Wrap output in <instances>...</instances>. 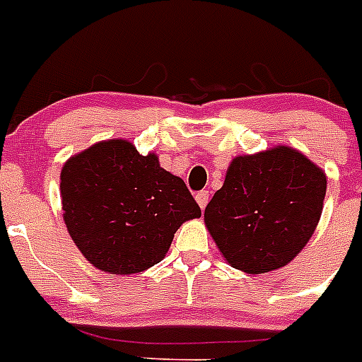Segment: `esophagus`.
I'll return each mask as SVG.
<instances>
[{
    "mask_svg": "<svg viewBox=\"0 0 362 362\" xmlns=\"http://www.w3.org/2000/svg\"><path fill=\"white\" fill-rule=\"evenodd\" d=\"M209 199H210V192L209 190H201L196 194V201L199 203L201 209H206V204H209Z\"/></svg>",
    "mask_w": 362,
    "mask_h": 362,
    "instance_id": "esophagus-1",
    "label": "esophagus"
}]
</instances>
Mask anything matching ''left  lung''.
<instances>
[{
  "instance_id": "1",
  "label": "left lung",
  "mask_w": 362,
  "mask_h": 362,
  "mask_svg": "<svg viewBox=\"0 0 362 362\" xmlns=\"http://www.w3.org/2000/svg\"><path fill=\"white\" fill-rule=\"evenodd\" d=\"M326 175L288 146L239 156L204 210L221 254L238 270L263 274L290 263L322 212Z\"/></svg>"
}]
</instances>
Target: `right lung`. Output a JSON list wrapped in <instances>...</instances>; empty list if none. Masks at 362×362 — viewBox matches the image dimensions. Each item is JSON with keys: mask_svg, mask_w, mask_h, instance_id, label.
Returning <instances> with one entry per match:
<instances>
[{"mask_svg": "<svg viewBox=\"0 0 362 362\" xmlns=\"http://www.w3.org/2000/svg\"><path fill=\"white\" fill-rule=\"evenodd\" d=\"M63 217L81 254L110 274L158 264L185 221L201 216L185 181L123 139L98 143L65 163Z\"/></svg>", "mask_w": 362, "mask_h": 362, "instance_id": "1", "label": "right lung"}]
</instances>
